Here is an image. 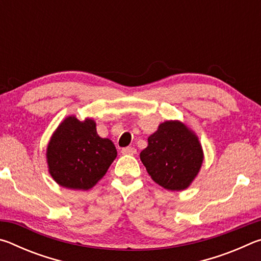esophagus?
Returning a JSON list of instances; mask_svg holds the SVG:
<instances>
[{
    "instance_id": "34e87169",
    "label": "esophagus",
    "mask_w": 261,
    "mask_h": 261,
    "mask_svg": "<svg viewBox=\"0 0 261 261\" xmlns=\"http://www.w3.org/2000/svg\"><path fill=\"white\" fill-rule=\"evenodd\" d=\"M122 153L125 154V155H135L137 153V149L135 147H124L122 148Z\"/></svg>"
}]
</instances>
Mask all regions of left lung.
I'll return each instance as SVG.
<instances>
[{
    "instance_id": "1",
    "label": "left lung",
    "mask_w": 261,
    "mask_h": 261,
    "mask_svg": "<svg viewBox=\"0 0 261 261\" xmlns=\"http://www.w3.org/2000/svg\"><path fill=\"white\" fill-rule=\"evenodd\" d=\"M140 160L154 182L170 191L187 189L199 171L204 154L197 136L178 121H167L148 137Z\"/></svg>"
}]
</instances>
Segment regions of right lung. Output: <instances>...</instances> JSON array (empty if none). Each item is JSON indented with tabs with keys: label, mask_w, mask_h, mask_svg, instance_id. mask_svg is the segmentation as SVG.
<instances>
[{
	"label": "right lung",
	"mask_w": 261,
	"mask_h": 261,
	"mask_svg": "<svg viewBox=\"0 0 261 261\" xmlns=\"http://www.w3.org/2000/svg\"><path fill=\"white\" fill-rule=\"evenodd\" d=\"M117 155L112 140L96 134L93 120L81 122L69 116L48 144L49 173L61 187L88 190L107 173Z\"/></svg>",
	"instance_id": "add662e5"
}]
</instances>
